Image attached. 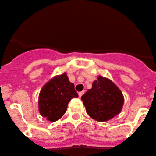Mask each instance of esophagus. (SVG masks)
Returning <instances> with one entry per match:
<instances>
[{
	"mask_svg": "<svg viewBox=\"0 0 156 156\" xmlns=\"http://www.w3.org/2000/svg\"><path fill=\"white\" fill-rule=\"evenodd\" d=\"M85 93V91H80V92H78V95H79V97L81 98V96L83 95V94Z\"/></svg>",
	"mask_w": 156,
	"mask_h": 156,
	"instance_id": "obj_1",
	"label": "esophagus"
}]
</instances>
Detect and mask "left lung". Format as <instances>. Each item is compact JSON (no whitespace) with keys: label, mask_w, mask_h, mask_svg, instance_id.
Returning <instances> with one entry per match:
<instances>
[{"label":"left lung","mask_w":156,"mask_h":156,"mask_svg":"<svg viewBox=\"0 0 156 156\" xmlns=\"http://www.w3.org/2000/svg\"><path fill=\"white\" fill-rule=\"evenodd\" d=\"M81 98L88 115L98 122H106L119 114L124 103L119 88L112 81L101 76Z\"/></svg>","instance_id":"obj_1"}]
</instances>
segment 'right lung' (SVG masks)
I'll use <instances>...</instances> for the list:
<instances>
[{"label":"right lung","mask_w":156,"mask_h":156,"mask_svg":"<svg viewBox=\"0 0 156 156\" xmlns=\"http://www.w3.org/2000/svg\"><path fill=\"white\" fill-rule=\"evenodd\" d=\"M78 97L74 84L66 74L57 76L42 88L39 94L38 106L41 115L50 122H55L64 115L71 98Z\"/></svg>","instance_id":"right-lung-1"}]
</instances>
